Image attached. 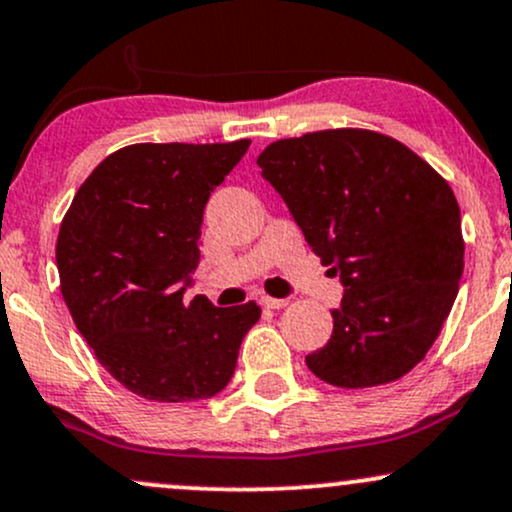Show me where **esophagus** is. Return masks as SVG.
<instances>
[{
	"instance_id": "1",
	"label": "esophagus",
	"mask_w": 512,
	"mask_h": 512,
	"mask_svg": "<svg viewBox=\"0 0 512 512\" xmlns=\"http://www.w3.org/2000/svg\"><path fill=\"white\" fill-rule=\"evenodd\" d=\"M260 303L264 305V308H272V310L286 308V305H289V301H286V298H272V296H262Z\"/></svg>"
}]
</instances>
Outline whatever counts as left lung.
<instances>
[{
  "label": "left lung",
  "instance_id": "8db88e82",
  "mask_svg": "<svg viewBox=\"0 0 512 512\" xmlns=\"http://www.w3.org/2000/svg\"><path fill=\"white\" fill-rule=\"evenodd\" d=\"M257 166L344 284L330 342L305 356L308 368L346 390L407 375L443 330L464 269L460 207L443 175L358 127L279 139Z\"/></svg>",
  "mask_w": 512,
  "mask_h": 512
}]
</instances>
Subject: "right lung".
<instances>
[{
	"label": "right lung",
	"instance_id": "add662e5",
	"mask_svg": "<svg viewBox=\"0 0 512 512\" xmlns=\"http://www.w3.org/2000/svg\"><path fill=\"white\" fill-rule=\"evenodd\" d=\"M228 144H132L84 180L57 236L60 289L76 330L120 385L151 402L214 397L260 320L255 301H187L204 204L248 151Z\"/></svg>",
	"mask_w": 512,
	"mask_h": 512
}]
</instances>
